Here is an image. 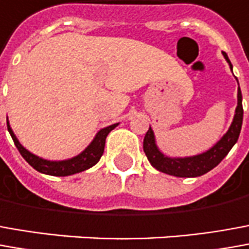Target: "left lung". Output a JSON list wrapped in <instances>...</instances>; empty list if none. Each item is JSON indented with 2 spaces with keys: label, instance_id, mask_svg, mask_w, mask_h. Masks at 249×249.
Wrapping results in <instances>:
<instances>
[{
  "label": "left lung",
  "instance_id": "left-lung-1",
  "mask_svg": "<svg viewBox=\"0 0 249 249\" xmlns=\"http://www.w3.org/2000/svg\"><path fill=\"white\" fill-rule=\"evenodd\" d=\"M222 55L232 69V63L229 61L226 53L222 51ZM241 124H243V96H241V90L239 87L237 107H236V114H234L231 127L224 134V137L205 153L191 156V157H168L164 153H161L160 149L156 145V138H154L152 127H149L143 138V152L146 154L149 162L160 172L178 176V178L202 176L207 174L209 171H212L214 167H217L219 162L225 159L226 154L229 153V150L239 140Z\"/></svg>",
  "mask_w": 249,
  "mask_h": 249
}]
</instances>
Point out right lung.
I'll return each mask as SVG.
<instances>
[{"instance_id":"obj_1","label":"right lung","mask_w":249,"mask_h":249,"mask_svg":"<svg viewBox=\"0 0 249 249\" xmlns=\"http://www.w3.org/2000/svg\"><path fill=\"white\" fill-rule=\"evenodd\" d=\"M6 124H8V131H9L10 137H12V140L15 142L17 149H18L20 154L24 157V160L27 161L31 167L35 168L37 172L51 175V176H69V175H74L78 174V172H82V171H87L90 167H93L95 164H97L100 157L103 156V152H104V145H106L107 135L109 134L111 130H114L118 126V123H115V124H111L108 127L102 128L96 134L93 141L85 147V150H82L81 153L77 154L75 157L62 161H50L44 160L42 157H37L35 154L28 152L18 142L16 135L13 133V130L10 128V124L8 121H6Z\"/></svg>"}]
</instances>
